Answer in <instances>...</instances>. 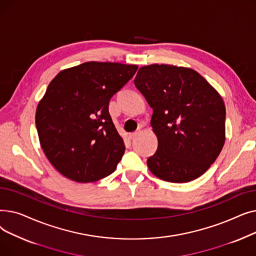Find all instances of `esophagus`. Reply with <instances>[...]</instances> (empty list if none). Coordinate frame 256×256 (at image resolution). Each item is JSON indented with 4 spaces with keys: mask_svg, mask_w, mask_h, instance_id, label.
<instances>
[{
    "mask_svg": "<svg viewBox=\"0 0 256 256\" xmlns=\"http://www.w3.org/2000/svg\"><path fill=\"white\" fill-rule=\"evenodd\" d=\"M139 132H140V130H136V132H130V135H128L130 139H134V138H136V137L139 135Z\"/></svg>",
    "mask_w": 256,
    "mask_h": 256,
    "instance_id": "1",
    "label": "esophagus"
}]
</instances>
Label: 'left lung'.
<instances>
[{
	"label": "left lung",
	"mask_w": 256,
	"mask_h": 256,
	"mask_svg": "<svg viewBox=\"0 0 256 256\" xmlns=\"http://www.w3.org/2000/svg\"><path fill=\"white\" fill-rule=\"evenodd\" d=\"M154 109L158 150L147 160L156 178L188 182L202 174L225 142V106L218 91L194 70L169 64L141 67L134 80Z\"/></svg>",
	"instance_id": "1"
}]
</instances>
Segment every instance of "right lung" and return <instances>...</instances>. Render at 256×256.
Returning <instances> with one entry per match:
<instances>
[{"label": "right lung", "mask_w": 256, "mask_h": 256, "mask_svg": "<svg viewBox=\"0 0 256 256\" xmlns=\"http://www.w3.org/2000/svg\"><path fill=\"white\" fill-rule=\"evenodd\" d=\"M137 65L86 62L60 72L38 102L35 122L50 164L76 182L113 173L126 146L109 113V102Z\"/></svg>", "instance_id": "right-lung-1"}]
</instances>
